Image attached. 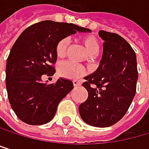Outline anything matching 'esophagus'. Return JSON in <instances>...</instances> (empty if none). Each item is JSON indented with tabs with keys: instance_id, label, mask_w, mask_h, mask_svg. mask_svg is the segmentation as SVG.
I'll return each instance as SVG.
<instances>
[{
	"instance_id": "esophagus-1",
	"label": "esophagus",
	"mask_w": 149,
	"mask_h": 149,
	"mask_svg": "<svg viewBox=\"0 0 149 149\" xmlns=\"http://www.w3.org/2000/svg\"><path fill=\"white\" fill-rule=\"evenodd\" d=\"M73 86L74 87H79V86H80V82L78 80H73Z\"/></svg>"
}]
</instances>
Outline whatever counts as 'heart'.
<instances>
[{"instance_id": "b5f03b06", "label": "heart", "mask_w": 149, "mask_h": 149, "mask_svg": "<svg viewBox=\"0 0 149 149\" xmlns=\"http://www.w3.org/2000/svg\"><path fill=\"white\" fill-rule=\"evenodd\" d=\"M80 42L84 45L86 52H87V54L90 57H93L99 53L100 44L98 42V40L94 36L91 35L83 36L80 37ZM69 46H70V41L68 38L61 39L56 45V48H55L56 55L59 58L64 57L67 54ZM58 71L61 77L70 79H79L83 76H85L86 73H87V71H86V70L83 67L74 64L70 61H65L60 64Z\"/></svg>"}]
</instances>
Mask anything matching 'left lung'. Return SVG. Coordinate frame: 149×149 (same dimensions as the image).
Masks as SVG:
<instances>
[{
    "mask_svg": "<svg viewBox=\"0 0 149 149\" xmlns=\"http://www.w3.org/2000/svg\"><path fill=\"white\" fill-rule=\"evenodd\" d=\"M104 52L99 67L82 84L88 99L79 106L83 121L95 127H109L127 113L136 94L138 69L134 50L115 33L99 31Z\"/></svg>",
    "mask_w": 149,
    "mask_h": 149,
    "instance_id": "left-lung-1",
    "label": "left lung"
}]
</instances>
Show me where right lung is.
Wrapping results in <instances>:
<instances>
[{
    "instance_id": "1",
    "label": "right lung",
    "mask_w": 149,
    "mask_h": 149,
    "mask_svg": "<svg viewBox=\"0 0 149 149\" xmlns=\"http://www.w3.org/2000/svg\"><path fill=\"white\" fill-rule=\"evenodd\" d=\"M90 29L72 23L45 20L21 33L14 43L6 63V88L12 110L30 125L49 123L59 103L73 88V82L58 79L46 84L42 76H53L57 60L55 48L61 39Z\"/></svg>"
}]
</instances>
